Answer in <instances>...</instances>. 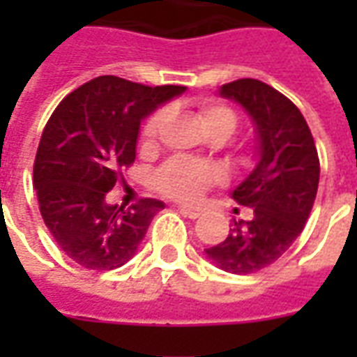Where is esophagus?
I'll list each match as a JSON object with an SVG mask.
<instances>
[{
	"label": "esophagus",
	"mask_w": 357,
	"mask_h": 357,
	"mask_svg": "<svg viewBox=\"0 0 357 357\" xmlns=\"http://www.w3.org/2000/svg\"><path fill=\"white\" fill-rule=\"evenodd\" d=\"M179 212H181L183 216L191 218V220H197V218H201V216H202L201 210H197V208H187V206H181V208H179Z\"/></svg>",
	"instance_id": "1"
}]
</instances>
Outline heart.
<instances>
[{"mask_svg":"<svg viewBox=\"0 0 357 357\" xmlns=\"http://www.w3.org/2000/svg\"><path fill=\"white\" fill-rule=\"evenodd\" d=\"M166 112L158 110L149 118L141 130L139 145L143 153H149L156 147L158 135L162 130ZM201 122L210 137L227 139L237 128V114L229 107L220 102H210L201 109ZM222 181V172L216 166L187 156H176L162 164L155 174V187L164 197H170L179 202H193L206 189Z\"/></svg>","mask_w":357,"mask_h":357,"instance_id":"1","label":"heart"}]
</instances>
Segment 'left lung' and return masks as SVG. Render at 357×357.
Segmentation results:
<instances>
[{
	"label": "left lung",
	"mask_w": 357,
	"mask_h": 357,
	"mask_svg": "<svg viewBox=\"0 0 357 357\" xmlns=\"http://www.w3.org/2000/svg\"><path fill=\"white\" fill-rule=\"evenodd\" d=\"M218 93L252 118L258 162L231 193L252 216L233 220L225 241L204 252L227 273L248 275L281 258L302 233L317 195L319 158L302 112L277 89L243 78Z\"/></svg>",
	"instance_id": "1"
}]
</instances>
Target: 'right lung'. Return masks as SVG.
Masks as SVG:
<instances>
[{
  "instance_id": "obj_1",
  "label": "right lung",
  "mask_w": 357,
  "mask_h": 357,
  "mask_svg": "<svg viewBox=\"0 0 357 357\" xmlns=\"http://www.w3.org/2000/svg\"><path fill=\"white\" fill-rule=\"evenodd\" d=\"M185 86H156L99 76L53 110L34 160L40 212L61 250L82 268L116 269L132 258L162 201L130 210L107 193L135 160L139 126Z\"/></svg>"
}]
</instances>
